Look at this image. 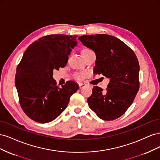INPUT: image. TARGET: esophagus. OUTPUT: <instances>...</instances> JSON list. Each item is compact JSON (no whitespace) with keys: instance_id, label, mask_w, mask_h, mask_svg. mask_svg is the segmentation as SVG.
I'll use <instances>...</instances> for the list:
<instances>
[{"instance_id":"esophagus-1","label":"esophagus","mask_w":160,"mask_h":160,"mask_svg":"<svg viewBox=\"0 0 160 160\" xmlns=\"http://www.w3.org/2000/svg\"><path fill=\"white\" fill-rule=\"evenodd\" d=\"M79 88L81 89L82 88H84V87L86 86V84L85 83H81L79 84Z\"/></svg>"}]
</instances>
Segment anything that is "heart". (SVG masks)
I'll list each match as a JSON object with an SVG mask.
<instances>
[{
  "instance_id": "b5f03b06",
  "label": "heart",
  "mask_w": 160,
  "mask_h": 160,
  "mask_svg": "<svg viewBox=\"0 0 160 160\" xmlns=\"http://www.w3.org/2000/svg\"><path fill=\"white\" fill-rule=\"evenodd\" d=\"M90 51V49H84L81 51V53L83 52H85V51ZM77 79H81L82 78V75H77Z\"/></svg>"
}]
</instances>
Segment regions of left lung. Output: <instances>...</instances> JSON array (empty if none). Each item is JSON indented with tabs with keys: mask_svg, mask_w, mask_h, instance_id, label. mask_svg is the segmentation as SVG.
Instances as JSON below:
<instances>
[{
	"mask_svg": "<svg viewBox=\"0 0 160 160\" xmlns=\"http://www.w3.org/2000/svg\"><path fill=\"white\" fill-rule=\"evenodd\" d=\"M96 55L95 74L109 79L106 91L94 86L89 108L98 117L111 121L121 117L132 104L139 88V65L133 50L117 37L105 34L78 38Z\"/></svg>",
	"mask_w": 160,
	"mask_h": 160,
	"instance_id": "obj_1",
	"label": "left lung"
}]
</instances>
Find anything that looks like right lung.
<instances>
[{
	"label": "right lung",
	"instance_id": "add662e5",
	"mask_svg": "<svg viewBox=\"0 0 160 160\" xmlns=\"http://www.w3.org/2000/svg\"><path fill=\"white\" fill-rule=\"evenodd\" d=\"M77 35L42 37L28 47L17 66L15 86L24 112L37 122L55 119L67 107L71 96L79 89L69 81L59 88L53 70L65 67L77 46Z\"/></svg>",
	"mask_w": 160,
	"mask_h": 160
}]
</instances>
